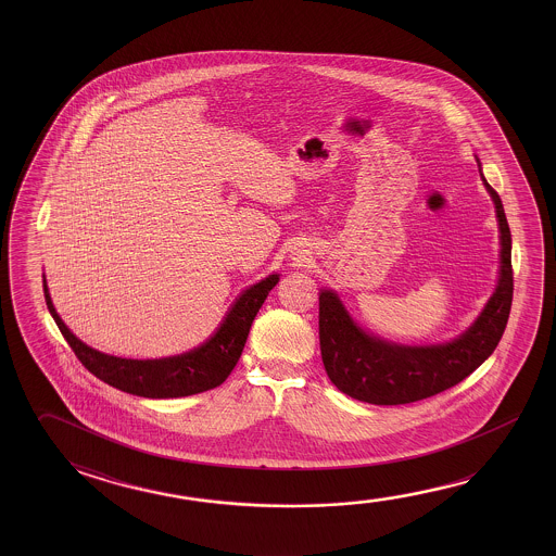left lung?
Segmentation results:
<instances>
[{
    "instance_id": "1",
    "label": "left lung",
    "mask_w": 556,
    "mask_h": 556,
    "mask_svg": "<svg viewBox=\"0 0 556 556\" xmlns=\"http://www.w3.org/2000/svg\"><path fill=\"white\" fill-rule=\"evenodd\" d=\"M501 225V279L473 326L452 343L403 346L366 336L336 292H319V349L329 380L353 400L403 405L427 400L465 380L492 355L510 316L511 235L501 195L482 178Z\"/></svg>"
}]
</instances>
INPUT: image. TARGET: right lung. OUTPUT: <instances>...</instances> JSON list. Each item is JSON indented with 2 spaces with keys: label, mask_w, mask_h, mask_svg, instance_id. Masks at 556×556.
Wrapping results in <instances>:
<instances>
[{
  "label": "right lung",
  "mask_w": 556,
  "mask_h": 556,
  "mask_svg": "<svg viewBox=\"0 0 556 556\" xmlns=\"http://www.w3.org/2000/svg\"><path fill=\"white\" fill-rule=\"evenodd\" d=\"M277 281L279 275H269L264 281L255 282L242 292L228 309L217 331L205 343L182 355L155 361H134L104 355L85 345L58 316L46 287V279L42 287L46 306L50 309L65 341L74 349L75 356L89 372L122 392L151 400H166L207 392L227 380L228 374L232 372L238 358L242 355L255 314L260 312Z\"/></svg>",
  "instance_id": "1"
}]
</instances>
